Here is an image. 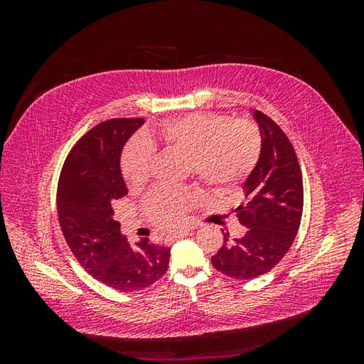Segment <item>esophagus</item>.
Wrapping results in <instances>:
<instances>
[{
  "label": "esophagus",
  "instance_id": "1",
  "mask_svg": "<svg viewBox=\"0 0 364 364\" xmlns=\"http://www.w3.org/2000/svg\"><path fill=\"white\" fill-rule=\"evenodd\" d=\"M186 235H190V230H179V232H174V234L168 235L167 240H179V238H183Z\"/></svg>",
  "mask_w": 364,
  "mask_h": 364
}]
</instances>
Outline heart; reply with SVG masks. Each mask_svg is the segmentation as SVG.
I'll use <instances>...</instances> for the list:
<instances>
[{"label": "heart", "instance_id": "b5f03b06", "mask_svg": "<svg viewBox=\"0 0 364 364\" xmlns=\"http://www.w3.org/2000/svg\"><path fill=\"white\" fill-rule=\"evenodd\" d=\"M155 144L190 156L197 179L213 191H228L243 182L255 168L261 153L259 132L250 121H230L209 114L171 118L135 139L124 150L121 171L132 190L141 188L150 176ZM197 199L191 188L158 186L146 199V211L159 226H174Z\"/></svg>", "mask_w": 364, "mask_h": 364}]
</instances>
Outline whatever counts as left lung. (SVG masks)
<instances>
[{
  "mask_svg": "<svg viewBox=\"0 0 364 364\" xmlns=\"http://www.w3.org/2000/svg\"><path fill=\"white\" fill-rule=\"evenodd\" d=\"M252 114L261 153L243 183L246 203L232 211L246 232L240 238L223 234L225 245L211 258L215 270L234 279L257 278L277 266L293 245L304 208L302 173L290 139L266 114Z\"/></svg>",
  "mask_w": 364,
  "mask_h": 364,
  "instance_id": "8db88e82",
  "label": "left lung"
}]
</instances>
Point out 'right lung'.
I'll return each instance as SVG.
<instances>
[{
    "label": "right lung",
    "instance_id": "obj_1",
    "mask_svg": "<svg viewBox=\"0 0 364 364\" xmlns=\"http://www.w3.org/2000/svg\"><path fill=\"white\" fill-rule=\"evenodd\" d=\"M142 124V118H114L92 127L71 149L58 185L59 222L73 255L97 281L119 291L150 287L170 261V249L147 238L129 245L114 220L112 203L127 194L121 153Z\"/></svg>",
    "mask_w": 364,
    "mask_h": 364
}]
</instances>
